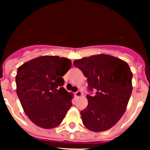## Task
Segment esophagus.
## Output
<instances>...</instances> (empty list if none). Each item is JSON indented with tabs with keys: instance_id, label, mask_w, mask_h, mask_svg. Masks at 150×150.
<instances>
[{
	"instance_id": "esophagus-1",
	"label": "esophagus",
	"mask_w": 150,
	"mask_h": 150,
	"mask_svg": "<svg viewBox=\"0 0 150 150\" xmlns=\"http://www.w3.org/2000/svg\"><path fill=\"white\" fill-rule=\"evenodd\" d=\"M74 95H75V96H76V97H79V96H81V95H82V92L79 90V91H76V92L74 93Z\"/></svg>"
}]
</instances>
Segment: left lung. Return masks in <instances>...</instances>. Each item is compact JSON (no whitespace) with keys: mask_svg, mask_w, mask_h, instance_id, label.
I'll use <instances>...</instances> for the list:
<instances>
[{"mask_svg":"<svg viewBox=\"0 0 150 150\" xmlns=\"http://www.w3.org/2000/svg\"><path fill=\"white\" fill-rule=\"evenodd\" d=\"M87 78L88 106L80 111L86 128L95 132L110 129L121 119L132 95V74L128 64L111 55H97L74 62Z\"/></svg>","mask_w":150,"mask_h":150,"instance_id":"left-lung-1","label":"left lung"}]
</instances>
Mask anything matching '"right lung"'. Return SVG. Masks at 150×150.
<instances>
[{"mask_svg": "<svg viewBox=\"0 0 150 150\" xmlns=\"http://www.w3.org/2000/svg\"><path fill=\"white\" fill-rule=\"evenodd\" d=\"M71 64L66 58L44 55L18 68L17 95L25 114L36 125L46 129L55 128L72 106L73 97L63 87L62 78Z\"/></svg>", "mask_w": 150, "mask_h": 150, "instance_id": "add662e5", "label": "right lung"}]
</instances>
